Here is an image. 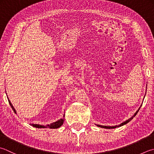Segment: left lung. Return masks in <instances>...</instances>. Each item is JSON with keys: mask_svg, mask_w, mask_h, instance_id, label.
Returning <instances> with one entry per match:
<instances>
[{"mask_svg": "<svg viewBox=\"0 0 154 154\" xmlns=\"http://www.w3.org/2000/svg\"><path fill=\"white\" fill-rule=\"evenodd\" d=\"M139 109H138V111L136 112L135 113V115L133 116V117H131V118L129 119H128V120H127V121H125V122H123V123H121L119 126H122V125H125V124H127V123H129L130 121L131 120H132L133 119V117H135V116L137 115V113L138 112V111H139ZM97 126L98 127H102V128H105V129H112V128H116V127H117V126H115V127H110V126H103V125H97Z\"/></svg>", "mask_w": 154, "mask_h": 154, "instance_id": "1", "label": "left lung"}]
</instances>
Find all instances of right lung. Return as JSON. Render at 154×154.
<instances>
[{
    "mask_svg": "<svg viewBox=\"0 0 154 154\" xmlns=\"http://www.w3.org/2000/svg\"><path fill=\"white\" fill-rule=\"evenodd\" d=\"M8 100V103H9L10 105L11 106V108L13 109V110L14 111V112H16V111L15 109H14V107L13 106L12 104L11 103L10 100ZM63 123V119H61L58 120L57 121H56V122H54V123H51L50 125H47L45 127V126H42V125H37V124H31L32 126H33L35 127H37V128H45V127H47V128H50V129H57V128H59V127L60 126H62V125Z\"/></svg>",
    "mask_w": 154,
    "mask_h": 154,
    "instance_id": "1",
    "label": "right lung"
}]
</instances>
